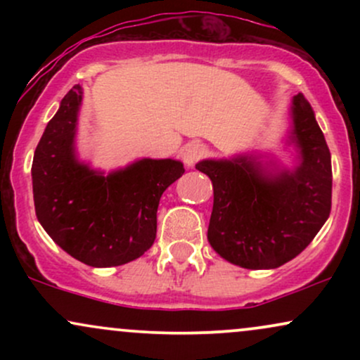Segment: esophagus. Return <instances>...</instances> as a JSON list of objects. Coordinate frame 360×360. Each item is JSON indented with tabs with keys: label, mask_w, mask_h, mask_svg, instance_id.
<instances>
[{
	"label": "esophagus",
	"mask_w": 360,
	"mask_h": 360,
	"mask_svg": "<svg viewBox=\"0 0 360 360\" xmlns=\"http://www.w3.org/2000/svg\"><path fill=\"white\" fill-rule=\"evenodd\" d=\"M206 154H208V148H206L203 143L200 142H191L186 146L183 150V160L188 167H193L198 160L205 159Z\"/></svg>",
	"instance_id": "esophagus-1"
}]
</instances>
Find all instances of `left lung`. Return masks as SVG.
<instances>
[{"mask_svg":"<svg viewBox=\"0 0 360 360\" xmlns=\"http://www.w3.org/2000/svg\"><path fill=\"white\" fill-rule=\"evenodd\" d=\"M291 140L300 147L292 172L266 174L250 157L203 160L213 183L208 240L245 269H276L315 238L332 210V162L323 131L303 94L292 100Z\"/></svg>","mask_w":360,"mask_h":360,"instance_id":"obj_1","label":"left lung"}]
</instances>
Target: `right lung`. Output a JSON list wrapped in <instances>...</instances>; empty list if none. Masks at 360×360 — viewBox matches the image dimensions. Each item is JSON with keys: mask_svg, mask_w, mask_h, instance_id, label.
<instances>
[{"mask_svg": "<svg viewBox=\"0 0 360 360\" xmlns=\"http://www.w3.org/2000/svg\"><path fill=\"white\" fill-rule=\"evenodd\" d=\"M81 86L60 101L32 164L35 213L62 250L91 267L122 266L155 240L160 196L184 174L179 160L143 159L103 176L74 155Z\"/></svg>", "mask_w": 360, "mask_h": 360, "instance_id": "1", "label": "right lung"}]
</instances>
